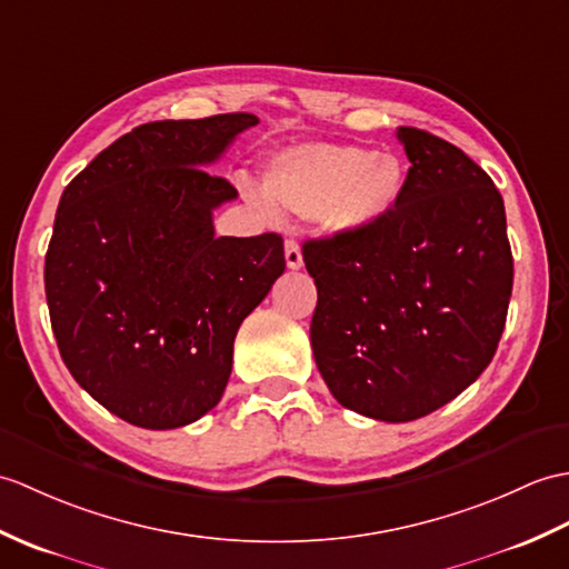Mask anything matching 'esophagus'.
<instances>
[{"label": "esophagus", "instance_id": "obj_1", "mask_svg": "<svg viewBox=\"0 0 569 569\" xmlns=\"http://www.w3.org/2000/svg\"><path fill=\"white\" fill-rule=\"evenodd\" d=\"M286 263H288V269H293V271L302 267L300 244L293 240V237H288V240H286Z\"/></svg>", "mask_w": 569, "mask_h": 569}]
</instances>
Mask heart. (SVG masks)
<instances>
[{"label": "heart", "mask_w": 569, "mask_h": 569, "mask_svg": "<svg viewBox=\"0 0 569 569\" xmlns=\"http://www.w3.org/2000/svg\"><path fill=\"white\" fill-rule=\"evenodd\" d=\"M263 189L267 193L244 191L261 213L271 216L279 206L335 234H359L400 206L407 167L395 152H371L361 144H296L271 157Z\"/></svg>", "instance_id": "1"}]
</instances>
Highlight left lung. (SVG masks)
Segmentation results:
<instances>
[{
	"label": "left lung",
	"instance_id": "8db88e82",
	"mask_svg": "<svg viewBox=\"0 0 569 569\" xmlns=\"http://www.w3.org/2000/svg\"><path fill=\"white\" fill-rule=\"evenodd\" d=\"M400 206L373 230L302 244L317 286L315 363L339 405L412 421L458 398L505 332L513 259L505 201L456 144L398 128Z\"/></svg>",
	"mask_w": 569,
	"mask_h": 569
}]
</instances>
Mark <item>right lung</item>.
Listing matches in <instances>:
<instances>
[{"label": "right lung", "mask_w": 569, "mask_h": 569, "mask_svg": "<svg viewBox=\"0 0 569 569\" xmlns=\"http://www.w3.org/2000/svg\"><path fill=\"white\" fill-rule=\"evenodd\" d=\"M257 123L138 126L62 191L46 254L52 335L72 378L128 425L177 429L210 412L237 329L286 269L281 234L213 228L237 189L203 167Z\"/></svg>", "instance_id": "obj_1"}]
</instances>
